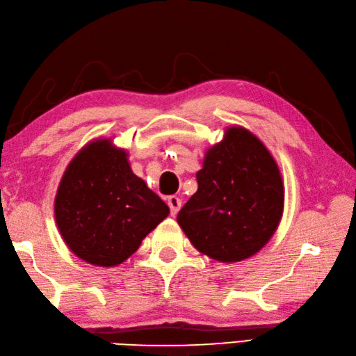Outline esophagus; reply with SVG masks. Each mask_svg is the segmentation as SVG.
Listing matches in <instances>:
<instances>
[{
    "label": "esophagus",
    "mask_w": 356,
    "mask_h": 356,
    "mask_svg": "<svg viewBox=\"0 0 356 356\" xmlns=\"http://www.w3.org/2000/svg\"><path fill=\"white\" fill-rule=\"evenodd\" d=\"M168 204L170 207V215L175 216L181 209V200L178 197H175V195H172V197L168 198Z\"/></svg>",
    "instance_id": "34e87169"
}]
</instances>
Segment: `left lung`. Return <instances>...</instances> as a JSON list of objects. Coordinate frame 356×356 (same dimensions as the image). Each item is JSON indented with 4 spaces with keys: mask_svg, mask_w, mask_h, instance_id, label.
<instances>
[{
    "mask_svg": "<svg viewBox=\"0 0 356 356\" xmlns=\"http://www.w3.org/2000/svg\"><path fill=\"white\" fill-rule=\"evenodd\" d=\"M198 191L177 221L193 248L220 263H238L270 241L284 210V183L270 150L243 126H230L206 150Z\"/></svg>",
    "mask_w": 356,
    "mask_h": 356,
    "instance_id": "1",
    "label": "left lung"
}]
</instances>
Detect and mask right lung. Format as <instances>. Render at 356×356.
Instances as JSON below:
<instances>
[{"mask_svg": "<svg viewBox=\"0 0 356 356\" xmlns=\"http://www.w3.org/2000/svg\"><path fill=\"white\" fill-rule=\"evenodd\" d=\"M54 206L63 241L79 259L98 267L124 263L170 213L132 172L129 152L104 136L70 159Z\"/></svg>", "mask_w": 356, "mask_h": 356, "instance_id": "right-lung-1", "label": "right lung"}]
</instances>
